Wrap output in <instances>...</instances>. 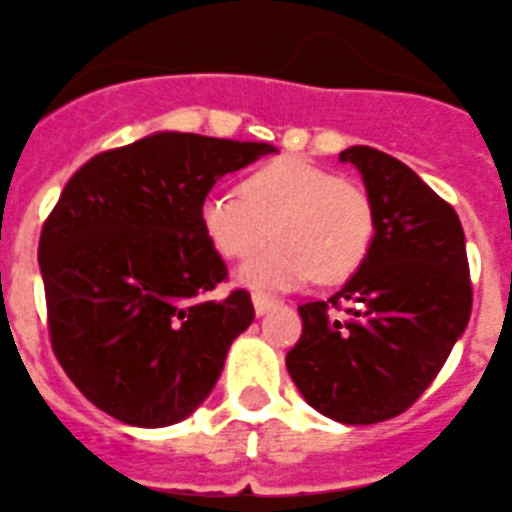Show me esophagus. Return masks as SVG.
I'll list each match as a JSON object with an SVG mask.
<instances>
[{
  "label": "esophagus",
  "instance_id": "34e87169",
  "mask_svg": "<svg viewBox=\"0 0 512 512\" xmlns=\"http://www.w3.org/2000/svg\"><path fill=\"white\" fill-rule=\"evenodd\" d=\"M276 303H279V300L271 298V295H263V292H255V295H252V306H255L257 314H265V311H271Z\"/></svg>",
  "mask_w": 512,
  "mask_h": 512
}]
</instances>
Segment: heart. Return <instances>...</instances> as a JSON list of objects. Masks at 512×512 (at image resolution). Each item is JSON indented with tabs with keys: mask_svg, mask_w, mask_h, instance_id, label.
<instances>
[{
	"mask_svg": "<svg viewBox=\"0 0 512 512\" xmlns=\"http://www.w3.org/2000/svg\"><path fill=\"white\" fill-rule=\"evenodd\" d=\"M201 225L228 260H247L276 239L263 257L241 271L252 287H290L314 276L333 284L357 271L376 236L368 190L335 171L300 158H276L249 171L239 193L214 190L201 201Z\"/></svg>",
	"mask_w": 512,
	"mask_h": 512,
	"instance_id": "heart-1",
	"label": "heart"
}]
</instances>
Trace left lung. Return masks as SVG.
Segmentation results:
<instances>
[{
    "label": "left lung",
    "instance_id": "8db88e82",
    "mask_svg": "<svg viewBox=\"0 0 512 512\" xmlns=\"http://www.w3.org/2000/svg\"><path fill=\"white\" fill-rule=\"evenodd\" d=\"M368 187L376 236L327 300L298 306L292 381L319 413L376 424L408 411L448 360L473 311L462 222L416 171L373 147H349Z\"/></svg>",
    "mask_w": 512,
    "mask_h": 512
}]
</instances>
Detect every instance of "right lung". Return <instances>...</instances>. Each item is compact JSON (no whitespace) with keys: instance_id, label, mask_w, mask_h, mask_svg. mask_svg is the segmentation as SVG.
Here are the masks:
<instances>
[{"instance_id":"add662e5","label":"right lung","mask_w":512,"mask_h":512,"mask_svg":"<svg viewBox=\"0 0 512 512\" xmlns=\"http://www.w3.org/2000/svg\"><path fill=\"white\" fill-rule=\"evenodd\" d=\"M273 152L265 142L152 134L74 171L39 233L50 346L72 384L117 421L169 427L220 378L252 325L247 290L201 225L214 182Z\"/></svg>"}]
</instances>
